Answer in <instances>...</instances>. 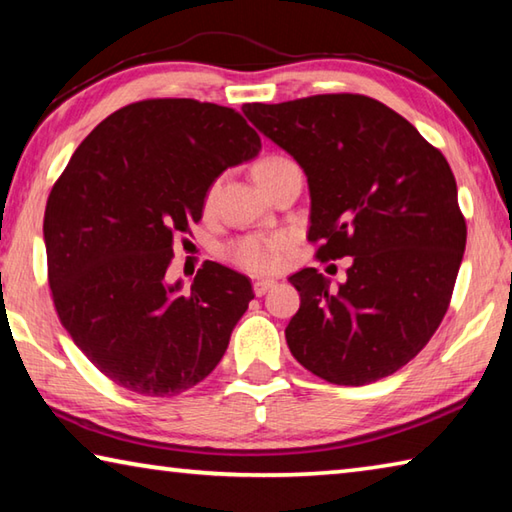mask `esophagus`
Instances as JSON below:
<instances>
[{
    "label": "esophagus",
    "mask_w": 512,
    "mask_h": 512,
    "mask_svg": "<svg viewBox=\"0 0 512 512\" xmlns=\"http://www.w3.org/2000/svg\"><path fill=\"white\" fill-rule=\"evenodd\" d=\"M273 287H275L273 280H255V282H253L255 296H264V293H266L268 289H273Z\"/></svg>",
    "instance_id": "1"
}]
</instances>
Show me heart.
Segmentation results:
<instances>
[{"label": "heart", "mask_w": 512, "mask_h": 512, "mask_svg": "<svg viewBox=\"0 0 512 512\" xmlns=\"http://www.w3.org/2000/svg\"><path fill=\"white\" fill-rule=\"evenodd\" d=\"M282 160L284 158H264L262 162H257L255 178H259L264 171L275 167V164ZM282 248H284V237L248 235L232 241V244L225 248V255H228L232 264L244 268V271L266 273V271H273V268L280 264Z\"/></svg>", "instance_id": "obj_1"}]
</instances>
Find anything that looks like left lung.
Listing matches in <instances>:
<instances>
[{
	"instance_id": "obj_1",
	"label": "left lung",
	"mask_w": 512,
	"mask_h": 512,
	"mask_svg": "<svg viewBox=\"0 0 512 512\" xmlns=\"http://www.w3.org/2000/svg\"><path fill=\"white\" fill-rule=\"evenodd\" d=\"M244 115L305 171L316 257H352L339 289L316 268L289 277L300 293L284 329L291 354L329 384L393 375L438 329L463 262L467 228L445 155L363 94L246 103Z\"/></svg>"
}]
</instances>
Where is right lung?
Here are the masks:
<instances>
[{
  "mask_svg": "<svg viewBox=\"0 0 512 512\" xmlns=\"http://www.w3.org/2000/svg\"><path fill=\"white\" fill-rule=\"evenodd\" d=\"M259 149L237 110L146 99L103 119L51 187L42 228L51 298L72 341L117 386L178 395L228 350L255 298L248 277L205 262L183 293L167 268L173 239L201 221L207 189Z\"/></svg>",
  "mask_w": 512,
  "mask_h": 512,
  "instance_id": "add662e5",
  "label": "right lung"
}]
</instances>
